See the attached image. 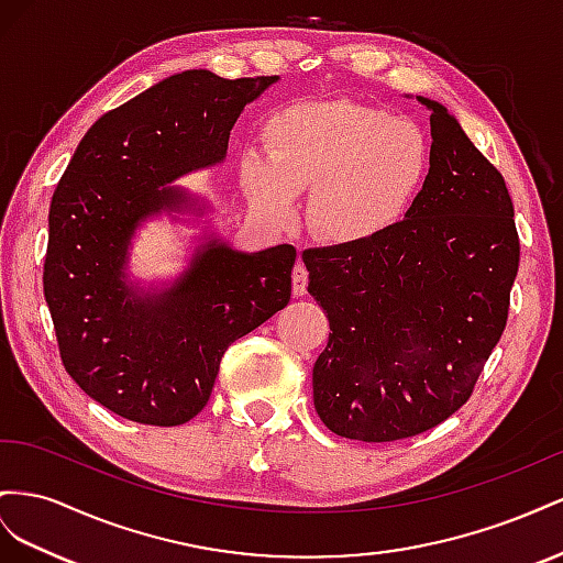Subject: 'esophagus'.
I'll list each match as a JSON object with an SVG mask.
<instances>
[{
    "mask_svg": "<svg viewBox=\"0 0 563 563\" xmlns=\"http://www.w3.org/2000/svg\"><path fill=\"white\" fill-rule=\"evenodd\" d=\"M307 285H309V271H307V266L299 262L292 271V290H295V295L297 297L307 295Z\"/></svg>",
    "mask_w": 563,
    "mask_h": 563,
    "instance_id": "obj_1",
    "label": "esophagus"
}]
</instances>
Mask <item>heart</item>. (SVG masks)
I'll use <instances>...</instances> for the list:
<instances>
[{
  "instance_id": "heart-1",
  "label": "heart",
  "mask_w": 563,
  "mask_h": 563,
  "mask_svg": "<svg viewBox=\"0 0 563 563\" xmlns=\"http://www.w3.org/2000/svg\"><path fill=\"white\" fill-rule=\"evenodd\" d=\"M264 146L240 157V184L264 217L287 223L311 190L309 227L332 243L394 229L429 172L420 126L353 101H299L271 112Z\"/></svg>"
}]
</instances>
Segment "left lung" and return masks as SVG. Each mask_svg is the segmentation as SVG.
Wrapping results in <instances>:
<instances>
[{"mask_svg":"<svg viewBox=\"0 0 563 563\" xmlns=\"http://www.w3.org/2000/svg\"><path fill=\"white\" fill-rule=\"evenodd\" d=\"M417 99L431 110V153L406 219L301 254L332 330L313 365L316 412L365 443L417 437L467 404L519 271L503 174L441 103Z\"/></svg>","mask_w":563,"mask_h":563,"instance_id":"1","label":"left lung"}]
</instances>
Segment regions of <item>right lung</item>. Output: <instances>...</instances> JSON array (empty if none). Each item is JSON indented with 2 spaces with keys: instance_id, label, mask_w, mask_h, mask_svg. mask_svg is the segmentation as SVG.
Returning a JSON list of instances; mask_svg holds the SVG:
<instances>
[{
  "instance_id": "obj_1",
  "label": "right lung",
  "mask_w": 563,
  "mask_h": 563,
  "mask_svg": "<svg viewBox=\"0 0 563 563\" xmlns=\"http://www.w3.org/2000/svg\"><path fill=\"white\" fill-rule=\"evenodd\" d=\"M276 79L172 75L96 120L54 190L44 299L60 361L79 389L124 420H192L223 351L290 301L292 245L245 254L210 238L167 290L143 292L126 278L141 221L200 212L167 184L221 163L240 112Z\"/></svg>"
}]
</instances>
